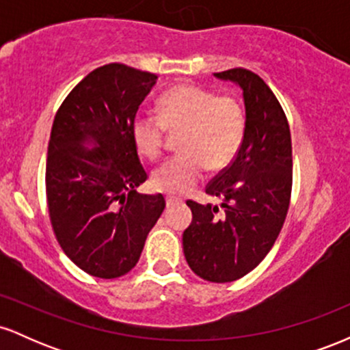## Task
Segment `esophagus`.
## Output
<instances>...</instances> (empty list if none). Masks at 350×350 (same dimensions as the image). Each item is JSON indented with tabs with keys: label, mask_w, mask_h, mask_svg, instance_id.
I'll list each match as a JSON object with an SVG mask.
<instances>
[{
	"label": "esophagus",
	"mask_w": 350,
	"mask_h": 350,
	"mask_svg": "<svg viewBox=\"0 0 350 350\" xmlns=\"http://www.w3.org/2000/svg\"><path fill=\"white\" fill-rule=\"evenodd\" d=\"M179 202H183V199L176 198V196H167V198H166V206L167 207L174 206V204H179Z\"/></svg>",
	"instance_id": "34e87169"
}]
</instances>
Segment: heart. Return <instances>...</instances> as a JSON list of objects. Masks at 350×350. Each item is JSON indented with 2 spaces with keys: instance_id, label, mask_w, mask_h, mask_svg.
I'll list each match as a JSON object with an SVG mask.
<instances>
[{
  "instance_id": "obj_1",
  "label": "heart",
  "mask_w": 350,
  "mask_h": 350,
  "mask_svg": "<svg viewBox=\"0 0 350 350\" xmlns=\"http://www.w3.org/2000/svg\"><path fill=\"white\" fill-rule=\"evenodd\" d=\"M180 131L178 156L152 172V184L166 194H184L208 167L219 171L235 159L245 136V111L235 98L217 97L194 83H183L159 98L158 116L138 113L131 124L136 150L148 159L163 151L164 131Z\"/></svg>"
}]
</instances>
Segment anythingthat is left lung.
<instances>
[{"label":"left lung","mask_w":350,"mask_h":350,"mask_svg":"<svg viewBox=\"0 0 350 350\" xmlns=\"http://www.w3.org/2000/svg\"><path fill=\"white\" fill-rule=\"evenodd\" d=\"M214 77L242 88L245 136L230 166L206 187L222 204L187 200L192 222L183 248L196 275L228 283L250 273L278 239L291 198V135L283 108L258 75L239 67Z\"/></svg>","instance_id":"left-lung-1"}]
</instances>
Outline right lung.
<instances>
[{
  "label": "right lung",
  "mask_w": 350,
  "mask_h": 350,
  "mask_svg": "<svg viewBox=\"0 0 350 350\" xmlns=\"http://www.w3.org/2000/svg\"><path fill=\"white\" fill-rule=\"evenodd\" d=\"M158 75L124 64L92 70L60 105L46 164L51 224L64 253L97 278H118L138 263L163 214L146 180L131 124Z\"/></svg>",
  "instance_id": "add662e5"
}]
</instances>
